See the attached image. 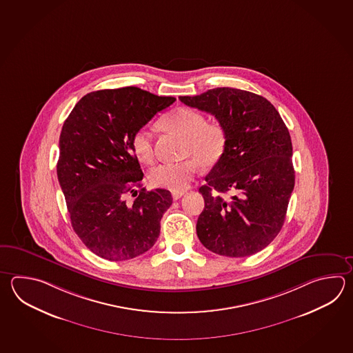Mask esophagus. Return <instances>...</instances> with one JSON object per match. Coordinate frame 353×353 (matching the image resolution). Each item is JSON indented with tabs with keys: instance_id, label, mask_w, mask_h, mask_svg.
<instances>
[{
	"instance_id": "esophagus-1",
	"label": "esophagus",
	"mask_w": 353,
	"mask_h": 353,
	"mask_svg": "<svg viewBox=\"0 0 353 353\" xmlns=\"http://www.w3.org/2000/svg\"><path fill=\"white\" fill-rule=\"evenodd\" d=\"M185 194V192L182 191V192H172V199L174 201H177V200H180L181 197Z\"/></svg>"
}]
</instances>
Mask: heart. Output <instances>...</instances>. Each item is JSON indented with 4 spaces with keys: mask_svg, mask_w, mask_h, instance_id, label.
Returning a JSON list of instances; mask_svg holds the SVG:
<instances>
[{
    "mask_svg": "<svg viewBox=\"0 0 353 353\" xmlns=\"http://www.w3.org/2000/svg\"><path fill=\"white\" fill-rule=\"evenodd\" d=\"M159 125L183 137L182 157L177 163H162L152 168L150 181L153 186L172 192H182L188 188L197 171V163L209 168L215 165L225 153L228 133L223 124L206 122L205 117L194 109L176 108L165 115ZM132 150L142 162L153 161V139L147 130H138L132 136Z\"/></svg>",
    "mask_w": 353,
    "mask_h": 353,
    "instance_id": "heart-1",
    "label": "heart"
}]
</instances>
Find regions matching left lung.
Segmentation results:
<instances>
[{
	"instance_id": "8db88e82",
	"label": "left lung",
	"mask_w": 353,
	"mask_h": 353,
	"mask_svg": "<svg viewBox=\"0 0 353 353\" xmlns=\"http://www.w3.org/2000/svg\"><path fill=\"white\" fill-rule=\"evenodd\" d=\"M180 101L215 115L228 133L223 157L199 190L205 209L196 223L197 236L223 256L263 250L281 230L294 188L287 125L270 101L246 90L215 88ZM228 192L233 194L225 199Z\"/></svg>"
}]
</instances>
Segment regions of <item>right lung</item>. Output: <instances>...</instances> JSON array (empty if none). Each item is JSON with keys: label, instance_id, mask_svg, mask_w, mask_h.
<instances>
[{"label": "right lung", "instance_id": "right-lung-1", "mask_svg": "<svg viewBox=\"0 0 353 353\" xmlns=\"http://www.w3.org/2000/svg\"><path fill=\"white\" fill-rule=\"evenodd\" d=\"M174 101L136 87L97 90L84 95L64 122L59 183L72 229L103 259H133L159 239L171 192L141 188L133 205L124 194L142 188L143 179L132 136Z\"/></svg>", "mask_w": 353, "mask_h": 353}]
</instances>
